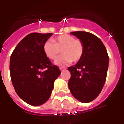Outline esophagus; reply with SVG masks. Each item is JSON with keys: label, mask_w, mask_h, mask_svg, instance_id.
Here are the masks:
<instances>
[{"label": "esophagus", "mask_w": 124, "mask_h": 124, "mask_svg": "<svg viewBox=\"0 0 124 124\" xmlns=\"http://www.w3.org/2000/svg\"><path fill=\"white\" fill-rule=\"evenodd\" d=\"M60 71H63V70H66V68H64V67H60Z\"/></svg>", "instance_id": "obj_1"}]
</instances>
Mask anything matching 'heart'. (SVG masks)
Segmentation results:
<instances>
[{
	"label": "heart",
	"mask_w": 124,
	"mask_h": 124,
	"mask_svg": "<svg viewBox=\"0 0 124 124\" xmlns=\"http://www.w3.org/2000/svg\"><path fill=\"white\" fill-rule=\"evenodd\" d=\"M43 51L46 56L52 60L56 58L61 51L62 55L57 58L55 64L62 66L80 61L84 54V46L81 40L65 34L58 36L52 41L45 42Z\"/></svg>",
	"instance_id": "1"
}]
</instances>
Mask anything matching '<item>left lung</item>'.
<instances>
[{
    "mask_svg": "<svg viewBox=\"0 0 124 124\" xmlns=\"http://www.w3.org/2000/svg\"><path fill=\"white\" fill-rule=\"evenodd\" d=\"M71 34L82 41L84 51L80 60L68 68L71 74L68 88L76 99L88 103L98 97L104 87L109 56L103 42L93 34L83 31Z\"/></svg>",
    "mask_w": 124,
    "mask_h": 124,
    "instance_id": "8db88e82",
    "label": "left lung"
}]
</instances>
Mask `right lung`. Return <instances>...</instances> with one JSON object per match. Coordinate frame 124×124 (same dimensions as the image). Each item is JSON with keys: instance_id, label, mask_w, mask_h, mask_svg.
Wrapping results in <instances>:
<instances>
[{"instance_id": "1", "label": "right lung", "mask_w": 124, "mask_h": 124, "mask_svg": "<svg viewBox=\"0 0 124 124\" xmlns=\"http://www.w3.org/2000/svg\"><path fill=\"white\" fill-rule=\"evenodd\" d=\"M52 33H31L16 46L10 59L12 83L18 96L32 106L44 104L51 95L54 82L60 74L43 51Z\"/></svg>"}]
</instances>
